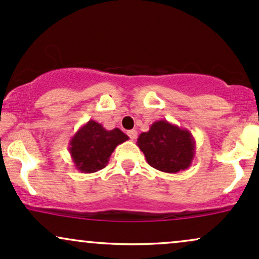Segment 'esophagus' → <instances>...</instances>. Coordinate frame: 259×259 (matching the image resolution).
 <instances>
[{"instance_id": "34e87169", "label": "esophagus", "mask_w": 259, "mask_h": 259, "mask_svg": "<svg viewBox=\"0 0 259 259\" xmlns=\"http://www.w3.org/2000/svg\"><path fill=\"white\" fill-rule=\"evenodd\" d=\"M127 135H129V138L132 140H135L138 138V132H136V130H129V132H127Z\"/></svg>"}]
</instances>
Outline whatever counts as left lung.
<instances>
[{"label":"left lung","mask_w":259,"mask_h":259,"mask_svg":"<svg viewBox=\"0 0 259 259\" xmlns=\"http://www.w3.org/2000/svg\"><path fill=\"white\" fill-rule=\"evenodd\" d=\"M138 146L151 167L164 173H178L191 165L196 142L192 134L168 120H157L140 134Z\"/></svg>","instance_id":"1"}]
</instances>
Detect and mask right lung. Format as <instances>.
Here are the masks:
<instances>
[{"label":"right lung","mask_w":259,"mask_h":259,"mask_svg":"<svg viewBox=\"0 0 259 259\" xmlns=\"http://www.w3.org/2000/svg\"><path fill=\"white\" fill-rule=\"evenodd\" d=\"M129 136L120 129L106 130L102 124L89 120L69 141V153L75 168L81 173H95L108 164L113 151Z\"/></svg>","instance_id":"obj_1"}]
</instances>
